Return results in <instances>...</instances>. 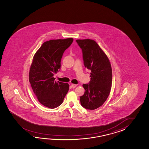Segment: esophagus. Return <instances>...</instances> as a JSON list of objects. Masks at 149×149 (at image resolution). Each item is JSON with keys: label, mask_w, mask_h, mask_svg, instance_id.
Listing matches in <instances>:
<instances>
[{"label": "esophagus", "mask_w": 149, "mask_h": 149, "mask_svg": "<svg viewBox=\"0 0 149 149\" xmlns=\"http://www.w3.org/2000/svg\"><path fill=\"white\" fill-rule=\"evenodd\" d=\"M76 86H77L76 84H72V85H71V87H72V88H75V87H76Z\"/></svg>", "instance_id": "esophagus-1"}]
</instances>
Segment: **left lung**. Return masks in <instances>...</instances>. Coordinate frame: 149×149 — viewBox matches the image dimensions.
<instances>
[{
    "instance_id": "left-lung-1",
    "label": "left lung",
    "mask_w": 149,
    "mask_h": 149,
    "mask_svg": "<svg viewBox=\"0 0 149 149\" xmlns=\"http://www.w3.org/2000/svg\"><path fill=\"white\" fill-rule=\"evenodd\" d=\"M82 49L84 64L91 70V81L83 84L85 91L80 97L84 108L95 110L103 104L110 94L112 85V68L110 61L96 41L92 39L76 40Z\"/></svg>"
}]
</instances>
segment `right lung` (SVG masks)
<instances>
[{
  "label": "right lung",
  "mask_w": 149,
  "mask_h": 149,
  "mask_svg": "<svg viewBox=\"0 0 149 149\" xmlns=\"http://www.w3.org/2000/svg\"><path fill=\"white\" fill-rule=\"evenodd\" d=\"M73 38L46 41L35 53L30 71L29 82L39 102L45 107L54 109L60 106L69 91L68 83L55 81V73L61 68L64 51Z\"/></svg>",
  "instance_id": "right-lung-1"
}]
</instances>
